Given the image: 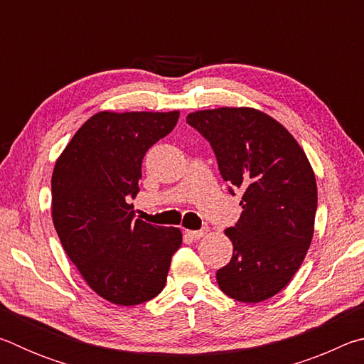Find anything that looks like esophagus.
<instances>
[{
    "instance_id": "esophagus-1",
    "label": "esophagus",
    "mask_w": 364,
    "mask_h": 364,
    "mask_svg": "<svg viewBox=\"0 0 364 364\" xmlns=\"http://www.w3.org/2000/svg\"><path fill=\"white\" fill-rule=\"evenodd\" d=\"M184 234H186L189 239H193V241H196V239H200L202 236H204V234H207V228H205V230H197V231L186 230V231H184Z\"/></svg>"
}]
</instances>
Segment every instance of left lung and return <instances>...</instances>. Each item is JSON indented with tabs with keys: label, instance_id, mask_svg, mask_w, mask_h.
Returning a JSON list of instances; mask_svg holds the SVG:
<instances>
[{
	"label": "left lung",
	"instance_id": "left-lung-1",
	"mask_svg": "<svg viewBox=\"0 0 364 364\" xmlns=\"http://www.w3.org/2000/svg\"><path fill=\"white\" fill-rule=\"evenodd\" d=\"M186 122L210 143L230 193H242L241 217L225 231L234 250L217 271L218 286L245 304L273 297L310 247L318 205L311 165L292 134L260 110H199Z\"/></svg>",
	"mask_w": 364,
	"mask_h": 364
}]
</instances>
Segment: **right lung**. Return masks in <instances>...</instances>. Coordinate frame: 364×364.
Returning <instances> with one entry per match:
<instances>
[{"label":"right lung","mask_w":364,"mask_h":364,"mask_svg":"<svg viewBox=\"0 0 364 364\" xmlns=\"http://www.w3.org/2000/svg\"><path fill=\"white\" fill-rule=\"evenodd\" d=\"M180 112H100L86 120L54 165L53 223L93 291L115 305H139L167 282L181 245L178 228L134 220L141 165L173 130Z\"/></svg>","instance_id":"1"}]
</instances>
